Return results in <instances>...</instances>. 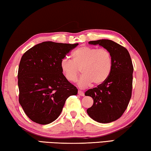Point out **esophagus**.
<instances>
[{
	"label": "esophagus",
	"instance_id": "obj_1",
	"mask_svg": "<svg viewBox=\"0 0 151 151\" xmlns=\"http://www.w3.org/2000/svg\"><path fill=\"white\" fill-rule=\"evenodd\" d=\"M78 95L80 96H84V93H83L82 91L81 90H78Z\"/></svg>",
	"mask_w": 151,
	"mask_h": 151
}]
</instances>
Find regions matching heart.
Wrapping results in <instances>:
<instances>
[{
  "label": "heart",
  "mask_w": 151,
  "mask_h": 151,
  "mask_svg": "<svg viewBox=\"0 0 151 151\" xmlns=\"http://www.w3.org/2000/svg\"><path fill=\"white\" fill-rule=\"evenodd\" d=\"M72 61L63 59L60 63L61 70L70 82L77 80L80 70L83 76L78 82L81 88L92 84L100 85L109 77L112 68V58L106 49H96L82 46L71 54Z\"/></svg>",
  "instance_id": "obj_1"
}]
</instances>
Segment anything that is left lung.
Segmentation results:
<instances>
[{"instance_id":"1","label":"left lung","mask_w":151,"mask_h":151,"mask_svg":"<svg viewBox=\"0 0 151 151\" xmlns=\"http://www.w3.org/2000/svg\"><path fill=\"white\" fill-rule=\"evenodd\" d=\"M88 43L98 45L109 51L112 58V68L104 82L86 92L85 96L93 100L87 113L98 122H112L123 114L131 98L134 70L131 58L127 49L112 40L100 39Z\"/></svg>"}]
</instances>
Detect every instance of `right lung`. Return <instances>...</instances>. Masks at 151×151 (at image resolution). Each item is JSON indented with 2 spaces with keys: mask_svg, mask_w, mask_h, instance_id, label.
I'll return each instance as SVG.
<instances>
[{
  "mask_svg": "<svg viewBox=\"0 0 151 151\" xmlns=\"http://www.w3.org/2000/svg\"><path fill=\"white\" fill-rule=\"evenodd\" d=\"M78 43L45 41L29 49L22 56L18 71L19 101L33 122L47 124L55 120L67 99L77 95L61 70L62 59Z\"/></svg>",
  "mask_w": 151,
  "mask_h": 151,
  "instance_id": "1",
  "label": "right lung"
}]
</instances>
